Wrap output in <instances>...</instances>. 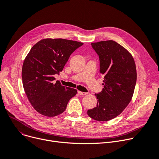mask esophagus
I'll return each instance as SVG.
<instances>
[{
    "label": "esophagus",
    "mask_w": 159,
    "mask_h": 159,
    "mask_svg": "<svg viewBox=\"0 0 159 159\" xmlns=\"http://www.w3.org/2000/svg\"><path fill=\"white\" fill-rule=\"evenodd\" d=\"M78 93H79V95H85L87 94L86 92H81V91H78Z\"/></svg>",
    "instance_id": "34e87169"
}]
</instances>
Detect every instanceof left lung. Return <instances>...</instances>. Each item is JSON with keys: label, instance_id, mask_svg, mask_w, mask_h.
Here are the masks:
<instances>
[{"label": "left lung", "instance_id": "1", "mask_svg": "<svg viewBox=\"0 0 159 159\" xmlns=\"http://www.w3.org/2000/svg\"><path fill=\"white\" fill-rule=\"evenodd\" d=\"M91 45L99 58L104 88L95 94L97 106L87 114L96 121H107L120 115L132 99L136 82V65L132 55L114 41Z\"/></svg>", "mask_w": 159, "mask_h": 159}]
</instances>
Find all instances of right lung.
<instances>
[{"instance_id": "1", "label": "right lung", "mask_w": 159, "mask_h": 159, "mask_svg": "<svg viewBox=\"0 0 159 159\" xmlns=\"http://www.w3.org/2000/svg\"><path fill=\"white\" fill-rule=\"evenodd\" d=\"M83 43L65 39H43L34 45L22 68L23 85L31 105L38 112L54 117L65 111L73 88L54 82V75L62 71L70 55Z\"/></svg>"}]
</instances>
